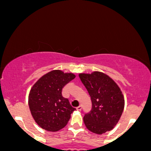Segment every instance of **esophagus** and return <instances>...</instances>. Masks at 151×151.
Masks as SVG:
<instances>
[{
  "label": "esophagus",
  "instance_id": "1",
  "mask_svg": "<svg viewBox=\"0 0 151 151\" xmlns=\"http://www.w3.org/2000/svg\"><path fill=\"white\" fill-rule=\"evenodd\" d=\"M76 109H77L78 111H81V110L82 109V106H81V105H80V106H78V107L76 108Z\"/></svg>",
  "mask_w": 151,
  "mask_h": 151
}]
</instances>
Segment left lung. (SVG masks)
Instances as JSON below:
<instances>
[{
    "label": "left lung",
    "mask_w": 151,
    "mask_h": 151,
    "mask_svg": "<svg viewBox=\"0 0 151 151\" xmlns=\"http://www.w3.org/2000/svg\"><path fill=\"white\" fill-rule=\"evenodd\" d=\"M78 76L92 101L91 111L83 117L86 127L98 134L111 130L119 122L124 107L120 88L111 78L99 71Z\"/></svg>",
    "instance_id": "8db88e82"
}]
</instances>
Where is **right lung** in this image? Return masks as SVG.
Returning <instances> with one entry per match:
<instances>
[{"label": "right lung", "mask_w": 151, "mask_h": 151, "mask_svg": "<svg viewBox=\"0 0 151 151\" xmlns=\"http://www.w3.org/2000/svg\"><path fill=\"white\" fill-rule=\"evenodd\" d=\"M72 73L54 70L42 76L33 85L29 94L31 114L36 123L49 132H56L68 124L76 110L68 99L63 98L62 89L75 78Z\"/></svg>", "instance_id": "obj_1"}]
</instances>
